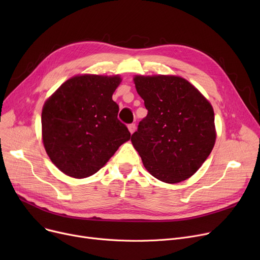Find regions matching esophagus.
<instances>
[{"instance_id":"34e87169","label":"esophagus","mask_w":260,"mask_h":260,"mask_svg":"<svg viewBox=\"0 0 260 260\" xmlns=\"http://www.w3.org/2000/svg\"><path fill=\"white\" fill-rule=\"evenodd\" d=\"M128 131L131 134H133L136 131V124L135 123H132V124H128Z\"/></svg>"}]
</instances>
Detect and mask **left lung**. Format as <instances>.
<instances>
[{"label":"left lung","instance_id":"left-lung-1","mask_svg":"<svg viewBox=\"0 0 260 260\" xmlns=\"http://www.w3.org/2000/svg\"><path fill=\"white\" fill-rule=\"evenodd\" d=\"M134 82L147 115L131 140L144 168L167 183L189 178L215 144L211 103L181 77L136 76Z\"/></svg>","mask_w":260,"mask_h":260}]
</instances>
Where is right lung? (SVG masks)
I'll return each instance as SVG.
<instances>
[{"mask_svg": "<svg viewBox=\"0 0 260 260\" xmlns=\"http://www.w3.org/2000/svg\"><path fill=\"white\" fill-rule=\"evenodd\" d=\"M119 76L81 75L54 91L42 109L45 151L61 172L74 178L97 173L131 133L118 119L113 93Z\"/></svg>", "mask_w": 260, "mask_h": 260, "instance_id": "right-lung-1", "label": "right lung"}]
</instances>
